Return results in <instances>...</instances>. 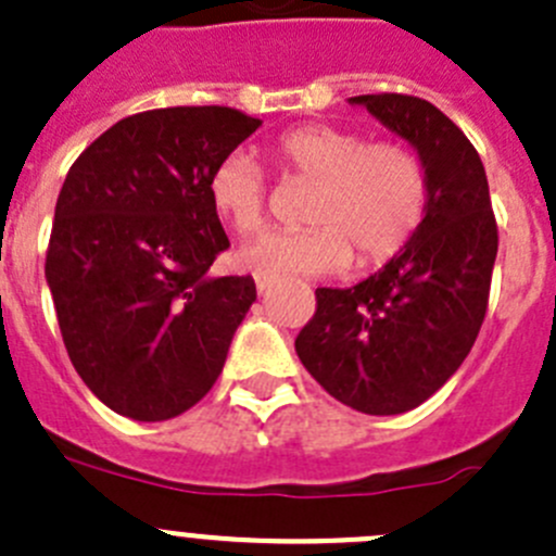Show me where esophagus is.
I'll return each instance as SVG.
<instances>
[{
  "label": "esophagus",
  "instance_id": "1",
  "mask_svg": "<svg viewBox=\"0 0 556 556\" xmlns=\"http://www.w3.org/2000/svg\"><path fill=\"white\" fill-rule=\"evenodd\" d=\"M254 280H256V289H260V294H265V291L270 289L273 283H276V278H273V276H265V273H256Z\"/></svg>",
  "mask_w": 556,
  "mask_h": 556
}]
</instances>
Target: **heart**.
Returning <instances> with one entry per match:
<instances>
[{"label": "heart", "mask_w": 556, "mask_h": 556, "mask_svg": "<svg viewBox=\"0 0 556 556\" xmlns=\"http://www.w3.org/2000/svg\"><path fill=\"white\" fill-rule=\"evenodd\" d=\"M267 159L283 180H313L300 229L262 235L240 251V265L278 276H329L351 265H383L419 232L430 205L425 159L403 140H367L351 129L300 124L280 131ZM207 197L229 229L265 227L270 184L249 153H229L207 178Z\"/></svg>", "instance_id": "heart-1"}]
</instances>
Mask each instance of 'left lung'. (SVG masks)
<instances>
[{
    "mask_svg": "<svg viewBox=\"0 0 556 556\" xmlns=\"http://www.w3.org/2000/svg\"><path fill=\"white\" fill-rule=\"evenodd\" d=\"M351 102L419 151L430 205L419 232L376 276L351 289H316V313L294 349L334 400L394 416L432 397L470 354L486 316L497 222L481 156L435 104L408 93Z\"/></svg>",
    "mask_w": 556,
    "mask_h": 556,
    "instance_id": "left-lung-1",
    "label": "left lung"
}]
</instances>
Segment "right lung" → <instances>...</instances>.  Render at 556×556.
Returning <instances> with one entry per match:
<instances>
[{
	"mask_svg": "<svg viewBox=\"0 0 556 556\" xmlns=\"http://www.w3.org/2000/svg\"><path fill=\"white\" fill-rule=\"evenodd\" d=\"M260 124L222 104L126 115L64 178L46 278L75 370L115 414L175 419L222 376L256 286L207 276L229 249L207 178Z\"/></svg>",
	"mask_w": 556,
	"mask_h": 556,
	"instance_id": "1",
	"label": "right lung"
}]
</instances>
